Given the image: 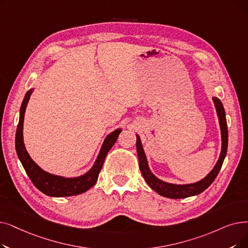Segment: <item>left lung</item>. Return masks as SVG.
I'll list each match as a JSON object with an SVG mask.
<instances>
[{
    "label": "left lung",
    "instance_id": "left-lung-1",
    "mask_svg": "<svg viewBox=\"0 0 248 248\" xmlns=\"http://www.w3.org/2000/svg\"><path fill=\"white\" fill-rule=\"evenodd\" d=\"M213 101L215 103V106H216V110L219 116V123H220L221 134H222V150H221V154H220L218 162L216 165H215L213 170L206 177L202 179L201 181L196 182V184L177 186V185L167 184V182L158 179L152 172H151L148 166L147 158L144 153L141 140H140L139 136H137V153L139 158L140 170H141L142 175L147 184L149 185V186L156 192H158L160 196H163L169 199H185L192 196H197L199 193L202 192L204 189H207L213 184V181L216 179L219 171L222 167L225 156L227 154L228 130H227V121H226V114H225V110L221 100L217 97H214Z\"/></svg>",
    "mask_w": 248,
    "mask_h": 248
}]
</instances>
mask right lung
Listing matches in <instances>:
<instances>
[{"label": "right lung", "mask_w": 248, "mask_h": 248, "mask_svg": "<svg viewBox=\"0 0 248 248\" xmlns=\"http://www.w3.org/2000/svg\"><path fill=\"white\" fill-rule=\"evenodd\" d=\"M31 93L32 89L27 91L23 102L21 104L20 117L15 139L16 152L21 163H22L26 171L27 175L32 181V184L36 186V188H38L41 192L46 193V195L49 197H71L85 192L86 190H88L90 187H92L96 184V181H97L99 172L103 166L105 156L108 153V151L111 149V147L115 144L118 135L121 134L122 130L118 128V130L112 132L105 138L104 143L100 150V153L95 161V164L86 174L75 178H64L62 176L47 173V172L42 170L34 161L30 158L23 142L24 113Z\"/></svg>", "instance_id": "right-lung-1"}]
</instances>
